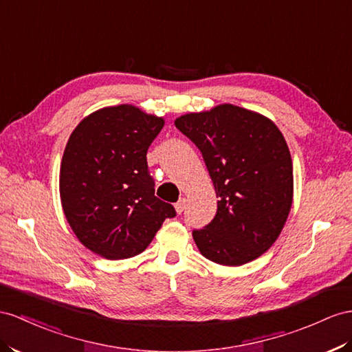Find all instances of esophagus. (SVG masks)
Here are the masks:
<instances>
[{
  "label": "esophagus",
  "mask_w": 352,
  "mask_h": 352,
  "mask_svg": "<svg viewBox=\"0 0 352 352\" xmlns=\"http://www.w3.org/2000/svg\"><path fill=\"white\" fill-rule=\"evenodd\" d=\"M186 205H187V199H186V197H182V199H179V201L175 204V211H177L178 214H182V212L186 210Z\"/></svg>",
  "instance_id": "34e87169"
}]
</instances>
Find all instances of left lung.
<instances>
[{
	"instance_id": "obj_1",
	"label": "left lung",
	"mask_w": 352,
	"mask_h": 352,
	"mask_svg": "<svg viewBox=\"0 0 352 352\" xmlns=\"http://www.w3.org/2000/svg\"><path fill=\"white\" fill-rule=\"evenodd\" d=\"M201 150L217 195V212L193 239L204 257L241 266L281 233L293 202V164L283 133L262 114L232 104L175 120Z\"/></svg>"
}]
</instances>
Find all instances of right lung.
<instances>
[{"label":"right lung","instance_id":"add662e5","mask_svg":"<svg viewBox=\"0 0 352 352\" xmlns=\"http://www.w3.org/2000/svg\"><path fill=\"white\" fill-rule=\"evenodd\" d=\"M164 119L133 105L102 108L71 133L62 156L59 192L71 229L108 260L142 253L175 208L155 196L147 150Z\"/></svg>","mask_w":352,"mask_h":352}]
</instances>
